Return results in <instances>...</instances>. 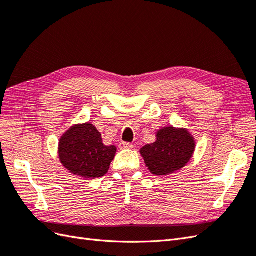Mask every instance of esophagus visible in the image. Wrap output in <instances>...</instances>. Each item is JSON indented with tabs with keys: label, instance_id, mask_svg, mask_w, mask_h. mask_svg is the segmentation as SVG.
<instances>
[{
	"label": "esophagus",
	"instance_id": "1",
	"mask_svg": "<svg viewBox=\"0 0 256 256\" xmlns=\"http://www.w3.org/2000/svg\"><path fill=\"white\" fill-rule=\"evenodd\" d=\"M118 147L120 150H131V148H134V145L131 143H128V142H120Z\"/></svg>",
	"mask_w": 256,
	"mask_h": 256
}]
</instances>
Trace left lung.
Masks as SVG:
<instances>
[{
	"label": "left lung",
	"instance_id": "left-lung-1",
	"mask_svg": "<svg viewBox=\"0 0 256 256\" xmlns=\"http://www.w3.org/2000/svg\"><path fill=\"white\" fill-rule=\"evenodd\" d=\"M156 138V142L140 150L146 166L154 175L180 171L190 161L196 150L194 138L184 128H161L157 131Z\"/></svg>",
	"mask_w": 256,
	"mask_h": 256
}]
</instances>
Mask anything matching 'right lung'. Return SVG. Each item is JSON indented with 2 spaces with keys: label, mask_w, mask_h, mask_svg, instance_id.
Instances as JSON below:
<instances>
[{
  "label": "right lung",
  "mask_w": 256,
  "mask_h": 256,
  "mask_svg": "<svg viewBox=\"0 0 256 256\" xmlns=\"http://www.w3.org/2000/svg\"><path fill=\"white\" fill-rule=\"evenodd\" d=\"M115 154L116 147L104 145L102 134L90 122L74 125L58 142L60 164L72 175L86 180L106 175Z\"/></svg>",
  "instance_id": "right-lung-1"
}]
</instances>
